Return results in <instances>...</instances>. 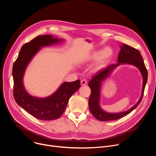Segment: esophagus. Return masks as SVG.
<instances>
[{
  "label": "esophagus",
  "mask_w": 156,
  "mask_h": 156,
  "mask_svg": "<svg viewBox=\"0 0 156 156\" xmlns=\"http://www.w3.org/2000/svg\"><path fill=\"white\" fill-rule=\"evenodd\" d=\"M86 83H87V81L85 79H83L81 81V85H85Z\"/></svg>",
  "instance_id": "esophagus-1"
}]
</instances>
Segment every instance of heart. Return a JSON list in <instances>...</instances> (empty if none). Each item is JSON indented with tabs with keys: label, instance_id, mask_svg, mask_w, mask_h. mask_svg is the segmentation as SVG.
Returning <instances> with one entry per match:
<instances>
[{
	"label": "heart",
	"instance_id": "obj_1",
	"mask_svg": "<svg viewBox=\"0 0 156 156\" xmlns=\"http://www.w3.org/2000/svg\"><path fill=\"white\" fill-rule=\"evenodd\" d=\"M113 50L110 47H105L103 49L95 51L88 54L85 58L86 62H93L98 61L97 69H99L105 66L113 56Z\"/></svg>",
	"mask_w": 156,
	"mask_h": 156
}]
</instances>
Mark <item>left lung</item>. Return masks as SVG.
<instances>
[{
	"label": "left lung",
	"instance_id": "8db88e82",
	"mask_svg": "<svg viewBox=\"0 0 156 156\" xmlns=\"http://www.w3.org/2000/svg\"><path fill=\"white\" fill-rule=\"evenodd\" d=\"M120 51L118 56V63L112 64L107 66L106 68L101 69L94 76L88 83V86L91 88V93L89 99V107L93 115L100 121H110L119 119L129 114L136 108L140 104L143 95L144 88L147 80V70L146 68L144 60L140 51L125 44H123L120 46ZM131 64L134 65L140 70L143 78V89L141 98L136 105L125 112L112 114L104 111L100 107L99 99L101 83L105 80L112 71V70L121 64Z\"/></svg>",
	"mask_w": 156,
	"mask_h": 156
}]
</instances>
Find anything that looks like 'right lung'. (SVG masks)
<instances>
[{"instance_id": "right-lung-1", "label": "right lung", "mask_w": 156, "mask_h": 156, "mask_svg": "<svg viewBox=\"0 0 156 156\" xmlns=\"http://www.w3.org/2000/svg\"><path fill=\"white\" fill-rule=\"evenodd\" d=\"M63 39L52 35H41L25 44L13 63V97L16 102L27 112L36 119L52 120L59 118L64 112L69 99L80 87L79 80L65 82L51 96L37 98L30 95L25 90L23 78L26 68L35 54L44 47L59 42Z\"/></svg>"}]
</instances>
